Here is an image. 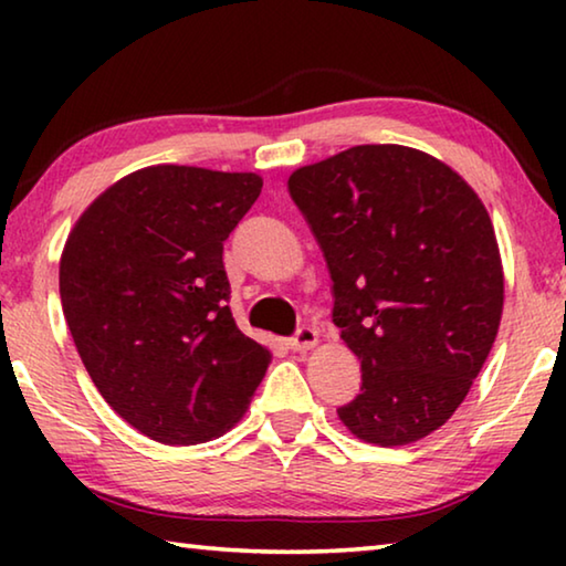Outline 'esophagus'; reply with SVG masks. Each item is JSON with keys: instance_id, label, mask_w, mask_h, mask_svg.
I'll return each mask as SVG.
<instances>
[{"instance_id": "esophagus-1", "label": "esophagus", "mask_w": 566, "mask_h": 566, "mask_svg": "<svg viewBox=\"0 0 566 566\" xmlns=\"http://www.w3.org/2000/svg\"><path fill=\"white\" fill-rule=\"evenodd\" d=\"M317 339H319L317 329L306 327V324H304V327L294 332V337L286 339V344H290V349H294V352H306V349H312L314 344H317Z\"/></svg>"}]
</instances>
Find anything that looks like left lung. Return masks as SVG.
Masks as SVG:
<instances>
[{
	"mask_svg": "<svg viewBox=\"0 0 566 566\" xmlns=\"http://www.w3.org/2000/svg\"><path fill=\"white\" fill-rule=\"evenodd\" d=\"M332 276V322L361 361L359 395L337 409L354 437L417 442L462 405L502 319L494 227L442 161L359 145L286 181Z\"/></svg>",
	"mask_w": 566,
	"mask_h": 566,
	"instance_id": "left-lung-1",
	"label": "left lung"
}]
</instances>
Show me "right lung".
<instances>
[{"label": "right lung", "instance_id": "right-lung-1", "mask_svg": "<svg viewBox=\"0 0 566 566\" xmlns=\"http://www.w3.org/2000/svg\"><path fill=\"white\" fill-rule=\"evenodd\" d=\"M256 175L159 165L119 179L66 239L60 296L107 405L161 444H199L244 415L270 367L229 310L222 252Z\"/></svg>", "mask_w": 566, "mask_h": 566}]
</instances>
